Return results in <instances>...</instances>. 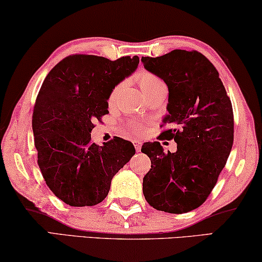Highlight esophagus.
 I'll list each match as a JSON object with an SVG mask.
<instances>
[{
  "instance_id": "1",
  "label": "esophagus",
  "mask_w": 262,
  "mask_h": 262,
  "mask_svg": "<svg viewBox=\"0 0 262 262\" xmlns=\"http://www.w3.org/2000/svg\"><path fill=\"white\" fill-rule=\"evenodd\" d=\"M134 145H135L136 151H141V148H142V142H139V141H134Z\"/></svg>"
}]
</instances>
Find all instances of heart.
I'll use <instances>...</instances> for the list:
<instances>
[{"label": "heart", "instance_id": "1", "mask_svg": "<svg viewBox=\"0 0 262 262\" xmlns=\"http://www.w3.org/2000/svg\"><path fill=\"white\" fill-rule=\"evenodd\" d=\"M137 78H138L139 85H141L142 91L144 93L151 91V89L159 87L161 84H164L163 81L161 80L159 76H156V75L152 73H149V71H141V73L137 75ZM121 87H123V84L120 83L113 88V91L111 92L110 94V101H113V100L117 98V95L119 94ZM130 130L132 131V134L134 135L139 136L144 132V126L141 124H134L130 126Z\"/></svg>", "mask_w": 262, "mask_h": 262}]
</instances>
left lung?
<instances>
[{
	"instance_id": "1",
	"label": "left lung",
	"mask_w": 262,
	"mask_h": 262,
	"mask_svg": "<svg viewBox=\"0 0 262 262\" xmlns=\"http://www.w3.org/2000/svg\"><path fill=\"white\" fill-rule=\"evenodd\" d=\"M143 66L168 85L163 119L170 128L161 132L174 139L175 152L164 154L160 142L144 143L142 151L151 168L143 179V194L150 206L169 213H185L207 199L217 184L234 142V113L220 74L198 51L173 50L142 57Z\"/></svg>"
}]
</instances>
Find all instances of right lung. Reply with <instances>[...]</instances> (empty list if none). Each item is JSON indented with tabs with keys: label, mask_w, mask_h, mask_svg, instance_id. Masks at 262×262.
I'll list each match as a JSON object with an SVG mask.
<instances>
[{
	"label": "right lung",
	"mask_w": 262,
	"mask_h": 262,
	"mask_svg": "<svg viewBox=\"0 0 262 262\" xmlns=\"http://www.w3.org/2000/svg\"><path fill=\"white\" fill-rule=\"evenodd\" d=\"M138 63L137 56L70 55L42 82L32 116L38 164L53 194L70 206L101 203L114 175L135 155L131 142L114 137L100 146L91 132L108 113L111 92Z\"/></svg>",
	"instance_id": "1"
}]
</instances>
